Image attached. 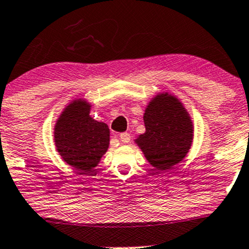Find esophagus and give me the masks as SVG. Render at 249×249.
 <instances>
[{
	"label": "esophagus",
	"instance_id": "34e87169",
	"mask_svg": "<svg viewBox=\"0 0 249 249\" xmlns=\"http://www.w3.org/2000/svg\"><path fill=\"white\" fill-rule=\"evenodd\" d=\"M119 138H121V141L123 142H130L131 136L128 133H126V132H123V133L119 134Z\"/></svg>",
	"mask_w": 249,
	"mask_h": 249
}]
</instances>
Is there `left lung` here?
<instances>
[{"label": "left lung", "mask_w": 249, "mask_h": 249, "mask_svg": "<svg viewBox=\"0 0 249 249\" xmlns=\"http://www.w3.org/2000/svg\"><path fill=\"white\" fill-rule=\"evenodd\" d=\"M145 132L136 142L146 160L159 171L171 170L187 156L193 142L194 127L190 113L176 96L156 95L144 112Z\"/></svg>", "instance_id": "8db88e82"}]
</instances>
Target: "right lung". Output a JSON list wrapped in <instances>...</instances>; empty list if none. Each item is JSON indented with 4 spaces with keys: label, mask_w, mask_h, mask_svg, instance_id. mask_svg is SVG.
Masks as SVG:
<instances>
[{
    "label": "right lung",
    "mask_w": 249,
    "mask_h": 249,
    "mask_svg": "<svg viewBox=\"0 0 249 249\" xmlns=\"http://www.w3.org/2000/svg\"><path fill=\"white\" fill-rule=\"evenodd\" d=\"M87 99L70 102L53 128V142L61 158L79 174H88L101 161L110 144V130L105 123L90 116Z\"/></svg>",
    "instance_id": "add662e5"
}]
</instances>
